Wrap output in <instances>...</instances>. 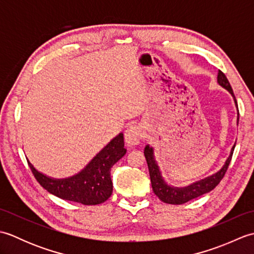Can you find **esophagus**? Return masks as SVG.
<instances>
[{"label": "esophagus", "instance_id": "esophagus-1", "mask_svg": "<svg viewBox=\"0 0 254 254\" xmlns=\"http://www.w3.org/2000/svg\"><path fill=\"white\" fill-rule=\"evenodd\" d=\"M124 138L128 145H137L142 138V128L138 126H132L124 133Z\"/></svg>", "mask_w": 254, "mask_h": 254}]
</instances>
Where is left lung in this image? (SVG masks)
Returning a JSON list of instances; mask_svg holds the SVG:
<instances>
[{
  "mask_svg": "<svg viewBox=\"0 0 254 254\" xmlns=\"http://www.w3.org/2000/svg\"><path fill=\"white\" fill-rule=\"evenodd\" d=\"M217 82L220 86H223L224 88L227 89L229 93L233 95L235 102H236V106H237V108H238V104H237L234 90H233V88H231V86L228 82L227 77H226V75L222 71H220V69L218 71V75H217ZM238 115H239V112H238ZM235 146H236V144L234 145V147L231 148L229 157L227 158V160H226L224 167L218 172H216V174L205 178V179H203V180L194 182V183H192V185L188 186L186 188H175V187L168 186L165 182L164 178L161 177L159 167L154 158V149H153V147H149V145H146V147H145V149H144V155H145V158H146V161H147L150 182H152V188H153L154 193L158 196L160 201H163L164 203L178 205V204L187 203L189 201H191V199H193V198L201 196V195H203V194L212 191L213 189L216 187L220 181H222V179L226 174V171H227L231 157H233Z\"/></svg>",
  "mask_w": 254,
  "mask_h": 254,
  "instance_id": "8db88e82",
  "label": "left lung"
}]
</instances>
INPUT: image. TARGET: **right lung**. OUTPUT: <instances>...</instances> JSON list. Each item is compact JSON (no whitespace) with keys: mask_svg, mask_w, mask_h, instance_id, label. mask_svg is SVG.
<instances>
[{"mask_svg":"<svg viewBox=\"0 0 254 254\" xmlns=\"http://www.w3.org/2000/svg\"><path fill=\"white\" fill-rule=\"evenodd\" d=\"M126 153L123 134L120 133L82 171L66 179H52L27 161L36 180L53 195L84 205H97L107 201L112 194L110 169Z\"/></svg>","mask_w":254,"mask_h":254,"instance_id":"obj_1","label":"right lung"}]
</instances>
